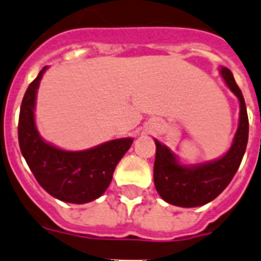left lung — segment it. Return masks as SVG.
<instances>
[{
    "mask_svg": "<svg viewBox=\"0 0 261 261\" xmlns=\"http://www.w3.org/2000/svg\"><path fill=\"white\" fill-rule=\"evenodd\" d=\"M222 77L240 101V122L229 151L220 160L197 166H182L166 146L155 141L154 185L166 202L182 207L201 206L215 200L229 185L240 166L248 143L247 107L232 72L221 68Z\"/></svg>",
    "mask_w": 261,
    "mask_h": 261,
    "instance_id": "1",
    "label": "left lung"
}]
</instances>
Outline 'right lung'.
Wrapping results in <instances>:
<instances>
[{"instance_id": "obj_1", "label": "right lung", "mask_w": 261, "mask_h": 261, "mask_svg": "<svg viewBox=\"0 0 261 261\" xmlns=\"http://www.w3.org/2000/svg\"><path fill=\"white\" fill-rule=\"evenodd\" d=\"M46 67L29 84L18 119V143L41 188L64 202L86 204L109 188L116 165L133 145L131 138L106 142L84 151H64L41 139L35 124V101Z\"/></svg>"}]
</instances>
